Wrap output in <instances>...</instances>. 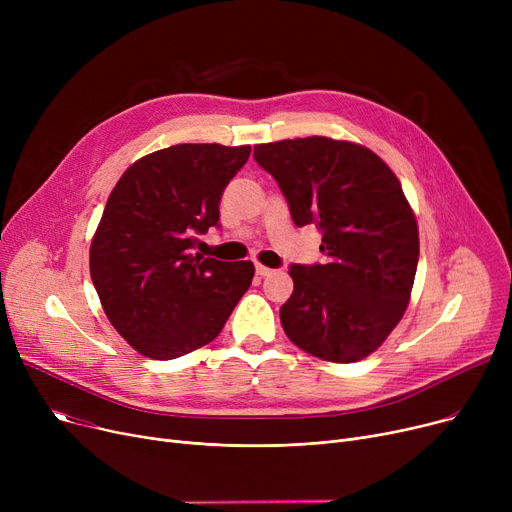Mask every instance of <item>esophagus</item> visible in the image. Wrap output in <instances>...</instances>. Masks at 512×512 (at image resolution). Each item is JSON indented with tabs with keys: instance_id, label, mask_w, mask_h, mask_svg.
<instances>
[{
	"instance_id": "34e87169",
	"label": "esophagus",
	"mask_w": 512,
	"mask_h": 512,
	"mask_svg": "<svg viewBox=\"0 0 512 512\" xmlns=\"http://www.w3.org/2000/svg\"><path fill=\"white\" fill-rule=\"evenodd\" d=\"M255 272H257V276H261V278H265V276H270L274 270L272 267H265V265H261V263H257L255 265Z\"/></svg>"
}]
</instances>
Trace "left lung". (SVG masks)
Here are the masks:
<instances>
[{
  "instance_id": "1",
  "label": "left lung",
  "mask_w": 512,
  "mask_h": 512,
  "mask_svg": "<svg viewBox=\"0 0 512 512\" xmlns=\"http://www.w3.org/2000/svg\"><path fill=\"white\" fill-rule=\"evenodd\" d=\"M253 155L278 180L292 222L324 234L328 261L288 272L286 336L324 361L369 357L405 315L419 261L417 220L396 174L371 149L328 137L263 143Z\"/></svg>"
}]
</instances>
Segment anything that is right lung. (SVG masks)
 <instances>
[{
    "label": "right lung",
    "instance_id": "obj_1",
    "mask_svg": "<svg viewBox=\"0 0 512 512\" xmlns=\"http://www.w3.org/2000/svg\"><path fill=\"white\" fill-rule=\"evenodd\" d=\"M249 155V145H172L134 161L107 197L91 280L110 324L141 355L168 361L209 344L249 290L251 261L193 253Z\"/></svg>",
    "mask_w": 512,
    "mask_h": 512
}]
</instances>
